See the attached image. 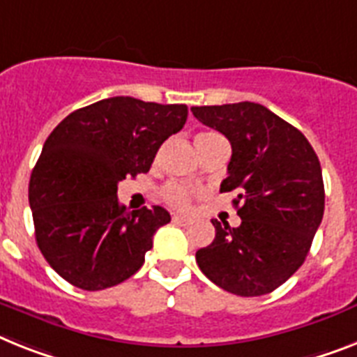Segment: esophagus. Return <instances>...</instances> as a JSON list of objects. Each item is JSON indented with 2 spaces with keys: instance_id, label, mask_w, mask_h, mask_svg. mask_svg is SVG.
<instances>
[{
  "instance_id": "obj_1",
  "label": "esophagus",
  "mask_w": 357,
  "mask_h": 357,
  "mask_svg": "<svg viewBox=\"0 0 357 357\" xmlns=\"http://www.w3.org/2000/svg\"><path fill=\"white\" fill-rule=\"evenodd\" d=\"M173 222H176V225H188L190 219L185 215H173Z\"/></svg>"
}]
</instances>
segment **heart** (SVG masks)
I'll list each match as a JSON object with an SVG mask.
<instances>
[{"label":"heart","mask_w":357,"mask_h":357,"mask_svg":"<svg viewBox=\"0 0 357 357\" xmlns=\"http://www.w3.org/2000/svg\"><path fill=\"white\" fill-rule=\"evenodd\" d=\"M211 137H217V135H215V132H200V135H197L195 142H202V140H208V138ZM162 197H164V200H166L167 204L175 206V208H185L191 200V190L182 184L172 182V184L164 185Z\"/></svg>","instance_id":"b5f03b06"}]
</instances>
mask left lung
Masks as SVG:
<instances>
[{
    "label": "left lung",
    "instance_id": "1",
    "mask_svg": "<svg viewBox=\"0 0 357 357\" xmlns=\"http://www.w3.org/2000/svg\"><path fill=\"white\" fill-rule=\"evenodd\" d=\"M222 132L231 160L220 191L234 200L241 225L215 226L213 243L195 253L206 278L241 297L270 294L305 263L325 211V185L314 147L299 129L261 104L191 107Z\"/></svg>",
    "mask_w": 357,
    "mask_h": 357
}]
</instances>
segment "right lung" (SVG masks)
I'll list each match as a JSON object with an SVG mask.
<instances>
[{"label":"right lung","instance_id":"add662e5","mask_svg":"<svg viewBox=\"0 0 357 357\" xmlns=\"http://www.w3.org/2000/svg\"><path fill=\"white\" fill-rule=\"evenodd\" d=\"M184 104L131 96L100 100L61 120L29 182L36 243L58 275L104 290L137 273L153 235L172 217L160 206L128 211L119 182L147 173L164 140L184 128Z\"/></svg>","mask_w":357,"mask_h":357}]
</instances>
